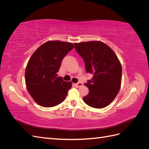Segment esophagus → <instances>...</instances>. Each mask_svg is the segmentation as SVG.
<instances>
[{
  "mask_svg": "<svg viewBox=\"0 0 149 149\" xmlns=\"http://www.w3.org/2000/svg\"><path fill=\"white\" fill-rule=\"evenodd\" d=\"M74 85H75V86H76V88H79V87H81V86H82V83L78 82V83H77L76 84H75Z\"/></svg>",
  "mask_w": 149,
  "mask_h": 149,
  "instance_id": "obj_1",
  "label": "esophagus"
}]
</instances>
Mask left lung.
Wrapping results in <instances>:
<instances>
[{
  "label": "left lung",
  "mask_w": 149,
  "mask_h": 149,
  "mask_svg": "<svg viewBox=\"0 0 149 149\" xmlns=\"http://www.w3.org/2000/svg\"><path fill=\"white\" fill-rule=\"evenodd\" d=\"M76 51L81 56L87 73L93 75L85 86L89 89L83 97L84 102L101 109L112 102L121 85L122 66L112 49L100 41L74 43Z\"/></svg>",
  "instance_id": "obj_1"
}]
</instances>
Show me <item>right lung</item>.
Masks as SVG:
<instances>
[{
	"instance_id": "add662e5",
	"label": "right lung",
	"mask_w": 149,
	"mask_h": 149,
	"mask_svg": "<svg viewBox=\"0 0 149 149\" xmlns=\"http://www.w3.org/2000/svg\"><path fill=\"white\" fill-rule=\"evenodd\" d=\"M73 48L71 43L48 41L31 55L25 69V83L38 104L51 107L65 100L72 83L57 77L56 73L63 59Z\"/></svg>"
}]
</instances>
